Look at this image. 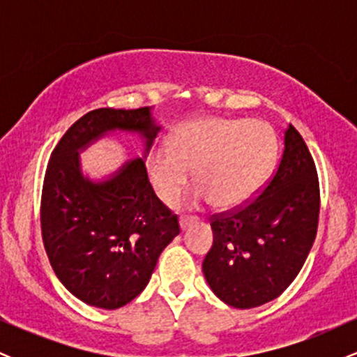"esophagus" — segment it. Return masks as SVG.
Masks as SVG:
<instances>
[{"instance_id":"1","label":"esophagus","mask_w":357,"mask_h":357,"mask_svg":"<svg viewBox=\"0 0 357 357\" xmlns=\"http://www.w3.org/2000/svg\"><path fill=\"white\" fill-rule=\"evenodd\" d=\"M191 225H192V218H184V216L183 218H179V228H181V231L186 230V228L191 227Z\"/></svg>"}]
</instances>
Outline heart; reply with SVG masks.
<instances>
[{
  "label": "heart",
  "mask_w": 357,
  "mask_h": 357,
  "mask_svg": "<svg viewBox=\"0 0 357 357\" xmlns=\"http://www.w3.org/2000/svg\"><path fill=\"white\" fill-rule=\"evenodd\" d=\"M278 158V139L264 121L196 117L171 134L167 147L147 158V178L162 203H173L191 178L199 184L184 199L186 208L215 204L235 210L265 188Z\"/></svg>",
  "instance_id": "obj_1"
}]
</instances>
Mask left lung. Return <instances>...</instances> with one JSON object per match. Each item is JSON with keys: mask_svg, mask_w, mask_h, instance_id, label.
<instances>
[{"mask_svg": "<svg viewBox=\"0 0 357 357\" xmlns=\"http://www.w3.org/2000/svg\"><path fill=\"white\" fill-rule=\"evenodd\" d=\"M277 173L258 198L213 216V247L203 273L215 296L253 309L280 296L301 272L317 233L319 179L314 159L292 124Z\"/></svg>", "mask_w": 357, "mask_h": 357, "instance_id": "8db88e82", "label": "left lung"}]
</instances>
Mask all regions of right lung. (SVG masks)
Wrapping results in <instances>:
<instances>
[{
  "instance_id": "1",
  "label": "right lung",
  "mask_w": 357,
  "mask_h": 357,
  "mask_svg": "<svg viewBox=\"0 0 357 357\" xmlns=\"http://www.w3.org/2000/svg\"><path fill=\"white\" fill-rule=\"evenodd\" d=\"M117 130L143 139V158L90 180L79 153ZM159 130L151 107L96 109L53 149L42 192L43 243L59 280L85 304L105 310L129 304L179 235L178 216L159 202L144 165Z\"/></svg>"
}]
</instances>
